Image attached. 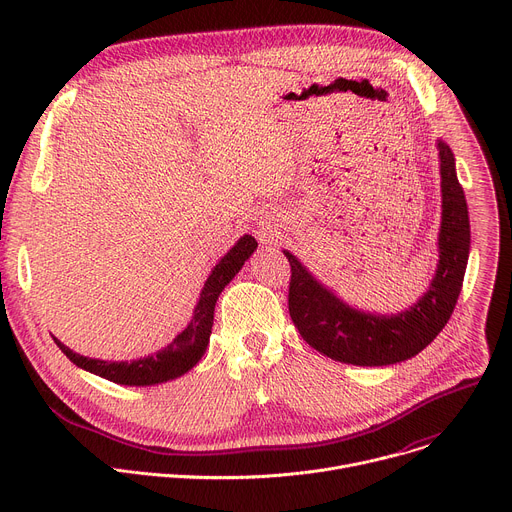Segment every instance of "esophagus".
Instances as JSON below:
<instances>
[{"label":"esophagus","mask_w":512,"mask_h":512,"mask_svg":"<svg viewBox=\"0 0 512 512\" xmlns=\"http://www.w3.org/2000/svg\"><path fill=\"white\" fill-rule=\"evenodd\" d=\"M261 241H269V237H267V235H261Z\"/></svg>","instance_id":"obj_1"}]
</instances>
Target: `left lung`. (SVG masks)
Masks as SVG:
<instances>
[{
	"label": "left lung",
	"instance_id": "1",
	"mask_svg": "<svg viewBox=\"0 0 512 512\" xmlns=\"http://www.w3.org/2000/svg\"><path fill=\"white\" fill-rule=\"evenodd\" d=\"M442 174V227L435 277L417 304L397 316L360 312L336 298L289 251V316L318 352L356 367H387L419 354L448 324L468 265L470 218L450 145L437 141Z\"/></svg>",
	"mask_w": 512,
	"mask_h": 512
}]
</instances>
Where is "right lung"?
Returning <instances> with one entry per match:
<instances>
[{
	"instance_id": "1",
	"label": "right lung",
	"mask_w": 512,
	"mask_h": 512,
	"mask_svg": "<svg viewBox=\"0 0 512 512\" xmlns=\"http://www.w3.org/2000/svg\"><path fill=\"white\" fill-rule=\"evenodd\" d=\"M257 249V241L251 235L241 237L235 247L216 263L212 273L208 275L202 291H200V300L194 308V316L190 324L160 352L152 356H143L139 360H121V362H111V360H99V358H89L81 356L77 352H72L68 346H64L58 338H54L56 346L70 358V362H75L77 367L99 375L107 381H113L117 385H127V387H150L158 383H166L172 379L182 377L188 373L194 364L202 358L210 330H212V320H214V306L221 291L225 285L239 273V269L245 265V261L253 255Z\"/></svg>"
}]
</instances>
